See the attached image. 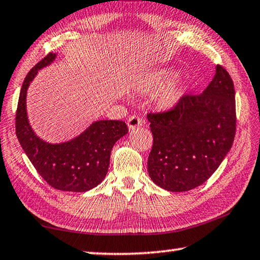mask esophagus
Here are the masks:
<instances>
[{"mask_svg": "<svg viewBox=\"0 0 260 260\" xmlns=\"http://www.w3.org/2000/svg\"><path fill=\"white\" fill-rule=\"evenodd\" d=\"M127 125H128L129 129H134L135 127H139L142 125V119L136 116H131L127 120Z\"/></svg>", "mask_w": 260, "mask_h": 260, "instance_id": "34e87169", "label": "esophagus"}]
</instances>
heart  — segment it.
<instances>
[{"label": "heart", "mask_w": 260, "mask_h": 260, "mask_svg": "<svg viewBox=\"0 0 260 260\" xmlns=\"http://www.w3.org/2000/svg\"><path fill=\"white\" fill-rule=\"evenodd\" d=\"M177 77L178 73L174 70H158V71L148 74L140 81L139 89L144 94L151 95L158 93L169 85V87H165L166 89L161 91L159 99H158V104L164 109H171L179 102L182 95V87L178 83H172Z\"/></svg>", "instance_id": "heart-1"}]
</instances>
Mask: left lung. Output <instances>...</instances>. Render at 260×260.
Masks as SVG:
<instances>
[{"instance_id":"left-lung-1","label":"left lung","mask_w":260,"mask_h":260,"mask_svg":"<svg viewBox=\"0 0 260 260\" xmlns=\"http://www.w3.org/2000/svg\"><path fill=\"white\" fill-rule=\"evenodd\" d=\"M153 136L148 172L169 191L204 183L231 150L236 132L234 83L217 65L212 81L199 95H183L166 111L147 114Z\"/></svg>"}]
</instances>
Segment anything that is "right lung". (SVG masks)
<instances>
[{
  "label": "right lung",
  "mask_w": 260,
  "mask_h": 260,
  "mask_svg": "<svg viewBox=\"0 0 260 260\" xmlns=\"http://www.w3.org/2000/svg\"><path fill=\"white\" fill-rule=\"evenodd\" d=\"M55 57V54H48L26 76L16 112V135L28 159L48 184L58 190L82 192L103 181L114 143L127 134L128 127L121 120H99L69 142L51 144L38 138L28 124L26 93L38 70L50 64Z\"/></svg>",
  "instance_id": "1"
}]
</instances>
